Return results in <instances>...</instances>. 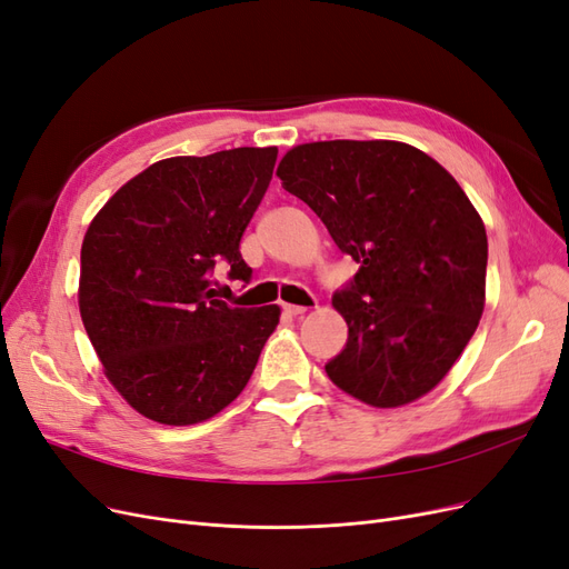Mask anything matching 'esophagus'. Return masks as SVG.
<instances>
[{
  "label": "esophagus",
  "instance_id": "34e87169",
  "mask_svg": "<svg viewBox=\"0 0 569 569\" xmlns=\"http://www.w3.org/2000/svg\"><path fill=\"white\" fill-rule=\"evenodd\" d=\"M308 311L306 306H295V303H284V313L287 316H303Z\"/></svg>",
  "mask_w": 569,
  "mask_h": 569
}]
</instances>
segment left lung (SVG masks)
Returning a JSON list of instances; mask_svg holds the SVG:
<instances>
[{
	"label": "left lung",
	"mask_w": 569,
	"mask_h": 569,
	"mask_svg": "<svg viewBox=\"0 0 569 569\" xmlns=\"http://www.w3.org/2000/svg\"><path fill=\"white\" fill-rule=\"evenodd\" d=\"M278 178L358 263L332 297L349 339L327 377L375 408L432 391L485 311L487 230L468 194L425 151L389 140L299 144Z\"/></svg>",
	"instance_id": "8db88e82"
}]
</instances>
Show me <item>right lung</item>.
<instances>
[{"instance_id": "right-lung-1", "label": "right lung", "mask_w": 569, "mask_h": 569, "mask_svg": "<svg viewBox=\"0 0 569 569\" xmlns=\"http://www.w3.org/2000/svg\"><path fill=\"white\" fill-rule=\"evenodd\" d=\"M278 147L149 166L107 201L80 251V316L109 382L144 418L194 425L230 406L280 322L278 306L216 299L218 263L249 284L239 242Z\"/></svg>"}]
</instances>
